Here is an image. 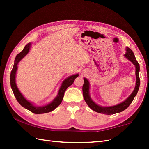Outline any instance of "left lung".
Returning a JSON list of instances; mask_svg holds the SVG:
<instances>
[{
  "mask_svg": "<svg viewBox=\"0 0 149 149\" xmlns=\"http://www.w3.org/2000/svg\"><path fill=\"white\" fill-rule=\"evenodd\" d=\"M126 52L124 54V56L126 58L128 59L129 61L132 62V64L135 66L136 68V86L134 89L132 91V93L129 95V97L127 99L125 100L123 102L120 103L117 105L113 106H109V107H103L98 105L96 103H95L92 99H91L90 95V83L87 79L84 78V84L83 86V97L85 102H86L88 106H89L90 108L96 111L97 113L105 114V115H113V114L118 113L120 112H122L124 111L125 109H127L129 106V105L132 103V100H133L134 98L136 95V94L138 91L139 88H140V76H139V72H140V65L138 63V61L136 59L135 56L134 55L133 52L132 50L126 47Z\"/></svg>",
  "mask_w": 149,
  "mask_h": 149,
  "instance_id": "left-lung-1",
  "label": "left lung"
}]
</instances>
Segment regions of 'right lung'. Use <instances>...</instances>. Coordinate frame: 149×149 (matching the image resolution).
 Here are the masks:
<instances>
[{
  "instance_id": "right-lung-1",
  "label": "right lung",
  "mask_w": 149,
  "mask_h": 149,
  "mask_svg": "<svg viewBox=\"0 0 149 149\" xmlns=\"http://www.w3.org/2000/svg\"><path fill=\"white\" fill-rule=\"evenodd\" d=\"M31 45V43L27 44V45L25 46L23 50L19 54H18L17 56H16L13 67L10 75L11 87L16 99L17 100L18 103L20 104L22 107H24V108H26L30 111L35 114H42L49 113L52 111L54 109H55L56 107L61 103L63 97H64L65 91L70 86V85L73 84V83L74 82V80L75 79V78H77L79 76V74H77L75 75H72L71 76L67 77L66 79L63 81L61 86L59 90L58 95H57L55 99L52 100V102L48 104L47 105L43 106H34L32 103L29 102V100H27L26 98L23 96V95L21 93L20 90H18V88L17 86L15 81L16 74H17L18 63L27 54L28 52H29Z\"/></svg>"
}]
</instances>
